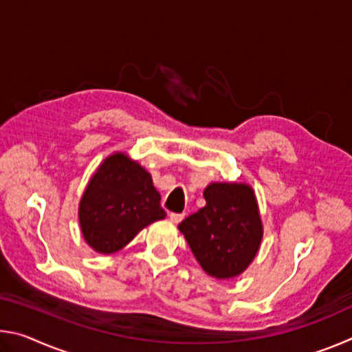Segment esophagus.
<instances>
[{
	"instance_id": "esophagus-1",
	"label": "esophagus",
	"mask_w": 352,
	"mask_h": 352,
	"mask_svg": "<svg viewBox=\"0 0 352 352\" xmlns=\"http://www.w3.org/2000/svg\"><path fill=\"white\" fill-rule=\"evenodd\" d=\"M169 219H170L172 223H180L182 220L184 219V214L183 212H170Z\"/></svg>"
}]
</instances>
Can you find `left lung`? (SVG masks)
I'll return each instance as SVG.
<instances>
[{
  "label": "left lung",
  "mask_w": 352,
  "mask_h": 352,
  "mask_svg": "<svg viewBox=\"0 0 352 352\" xmlns=\"http://www.w3.org/2000/svg\"><path fill=\"white\" fill-rule=\"evenodd\" d=\"M206 205L178 225L190 252L208 275L234 278L247 269L262 241V222L252 186L211 183Z\"/></svg>",
  "instance_id": "1"
}]
</instances>
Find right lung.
<instances>
[{
	"label": "right lung",
	"instance_id": "1",
	"mask_svg": "<svg viewBox=\"0 0 352 352\" xmlns=\"http://www.w3.org/2000/svg\"><path fill=\"white\" fill-rule=\"evenodd\" d=\"M152 177L126 153H113L99 166L79 205L82 234L94 252L124 248L155 220L166 217Z\"/></svg>",
	"mask_w": 352,
	"mask_h": 352
}]
</instances>
